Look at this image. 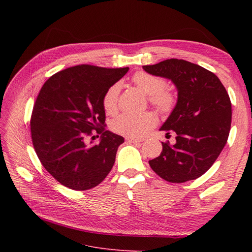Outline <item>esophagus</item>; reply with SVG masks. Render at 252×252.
<instances>
[{"instance_id": "obj_1", "label": "esophagus", "mask_w": 252, "mask_h": 252, "mask_svg": "<svg viewBox=\"0 0 252 252\" xmlns=\"http://www.w3.org/2000/svg\"><path fill=\"white\" fill-rule=\"evenodd\" d=\"M126 142H128L130 144H140L141 142H143V140H141V139H134V138H126Z\"/></svg>"}]
</instances>
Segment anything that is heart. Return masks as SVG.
<instances>
[{
    "label": "heart",
    "instance_id": "heart-1",
    "mask_svg": "<svg viewBox=\"0 0 252 252\" xmlns=\"http://www.w3.org/2000/svg\"><path fill=\"white\" fill-rule=\"evenodd\" d=\"M131 81L144 94L149 96L152 106L163 114L174 109L176 98L173 93L165 91L166 82L160 76L153 75L144 71L137 72ZM121 84L112 85L103 97V108L106 113L113 115L118 109V97ZM156 124V117L152 112L146 111L138 114L124 113L114 118L111 123V129L114 133L127 138H140L152 128Z\"/></svg>",
    "mask_w": 252,
    "mask_h": 252
}]
</instances>
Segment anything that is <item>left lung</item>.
Returning a JSON list of instances; mask_svg holds the SVG:
<instances>
[{"label": "left lung", "instance_id": "1", "mask_svg": "<svg viewBox=\"0 0 252 252\" xmlns=\"http://www.w3.org/2000/svg\"><path fill=\"white\" fill-rule=\"evenodd\" d=\"M143 69L170 79L178 90L175 108L160 127L174 133L176 143L162 142L160 155L149 160L151 168L170 183L201 177L229 137L232 106L226 89L215 73L186 60L167 59Z\"/></svg>", "mask_w": 252, "mask_h": 252}]
</instances>
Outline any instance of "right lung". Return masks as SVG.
<instances>
[{
  "instance_id": "obj_1",
  "label": "right lung",
  "mask_w": 252,
  "mask_h": 252,
  "mask_svg": "<svg viewBox=\"0 0 252 252\" xmlns=\"http://www.w3.org/2000/svg\"><path fill=\"white\" fill-rule=\"evenodd\" d=\"M127 71L76 65L52 75L39 91L31 119L33 148L63 186L89 190L110 173L125 139L105 129L103 97ZM92 130L101 135L97 144L85 143Z\"/></svg>"
}]
</instances>
